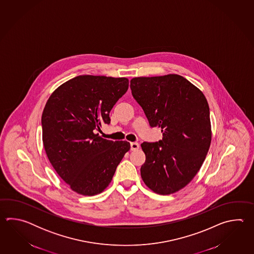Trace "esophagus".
<instances>
[{
	"instance_id": "1",
	"label": "esophagus",
	"mask_w": 254,
	"mask_h": 254,
	"mask_svg": "<svg viewBox=\"0 0 254 254\" xmlns=\"http://www.w3.org/2000/svg\"><path fill=\"white\" fill-rule=\"evenodd\" d=\"M140 148V144L138 142H130V150L137 151Z\"/></svg>"
}]
</instances>
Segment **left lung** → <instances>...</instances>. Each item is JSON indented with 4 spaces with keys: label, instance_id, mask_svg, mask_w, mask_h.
Returning <instances> with one entry per match:
<instances>
[{
    "label": "left lung",
    "instance_id": "1",
    "mask_svg": "<svg viewBox=\"0 0 254 254\" xmlns=\"http://www.w3.org/2000/svg\"><path fill=\"white\" fill-rule=\"evenodd\" d=\"M129 87L150 126L162 132V140L140 144L146 156L141 178L156 193L176 192L199 172L211 145L205 96L178 74L137 77L130 80Z\"/></svg>",
    "mask_w": 254,
    "mask_h": 254
}]
</instances>
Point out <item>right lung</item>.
I'll list each match as a JSON object with an SVG mask.
<instances>
[{"instance_id": "obj_1", "label": "right lung", "mask_w": 254, "mask_h": 254, "mask_svg": "<svg viewBox=\"0 0 254 254\" xmlns=\"http://www.w3.org/2000/svg\"><path fill=\"white\" fill-rule=\"evenodd\" d=\"M127 78L80 75L58 87L42 115L49 161L70 189L98 194L108 186L130 145L99 136L111 123L110 112L127 92Z\"/></svg>"}]
</instances>
